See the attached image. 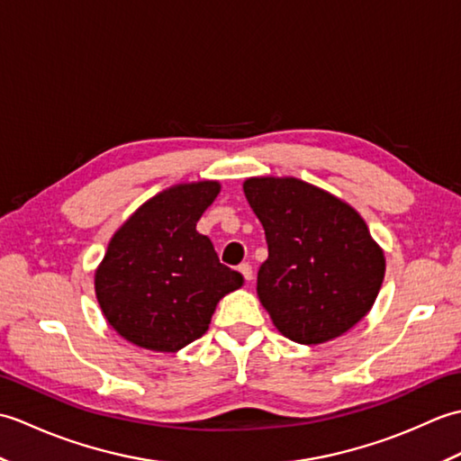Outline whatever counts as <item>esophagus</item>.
Segmentation results:
<instances>
[{
	"instance_id": "34e87169",
	"label": "esophagus",
	"mask_w": 461,
	"mask_h": 461,
	"mask_svg": "<svg viewBox=\"0 0 461 461\" xmlns=\"http://www.w3.org/2000/svg\"><path fill=\"white\" fill-rule=\"evenodd\" d=\"M240 271H241V276L246 277V281H251V279H253V267L249 266V263H241Z\"/></svg>"
}]
</instances>
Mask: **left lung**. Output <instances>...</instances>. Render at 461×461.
Wrapping results in <instances>:
<instances>
[{
  "label": "left lung",
  "mask_w": 461,
  "mask_h": 461,
  "mask_svg": "<svg viewBox=\"0 0 461 461\" xmlns=\"http://www.w3.org/2000/svg\"><path fill=\"white\" fill-rule=\"evenodd\" d=\"M243 192L269 251L258 273V295L281 335L321 345L355 327L384 279V253L365 220L297 178H249Z\"/></svg>",
  "instance_id": "obj_1"
}]
</instances>
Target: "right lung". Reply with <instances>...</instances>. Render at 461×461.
Returning a JSON list of instances; mask_svg holds the SVG:
<instances>
[{
    "instance_id": "1",
    "label": "right lung",
    "mask_w": 461,
    "mask_h": 461,
    "mask_svg": "<svg viewBox=\"0 0 461 461\" xmlns=\"http://www.w3.org/2000/svg\"><path fill=\"white\" fill-rule=\"evenodd\" d=\"M220 194L218 182L180 184L154 195L114 233L95 276L111 327L132 345L176 352L200 339L218 301L243 285L220 263L195 223Z\"/></svg>"
}]
</instances>
